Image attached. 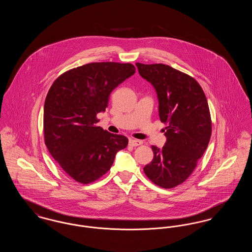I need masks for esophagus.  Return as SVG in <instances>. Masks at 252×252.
<instances>
[{
  "instance_id": "esophagus-1",
  "label": "esophagus",
  "mask_w": 252,
  "mask_h": 252,
  "mask_svg": "<svg viewBox=\"0 0 252 252\" xmlns=\"http://www.w3.org/2000/svg\"><path fill=\"white\" fill-rule=\"evenodd\" d=\"M142 144H143V142L140 141V140H134V139L129 140V144L132 146H138V145H141Z\"/></svg>"
}]
</instances>
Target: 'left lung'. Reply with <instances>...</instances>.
<instances>
[{"instance_id": "left-lung-1", "label": "left lung", "mask_w": 252, "mask_h": 252, "mask_svg": "<svg viewBox=\"0 0 252 252\" xmlns=\"http://www.w3.org/2000/svg\"><path fill=\"white\" fill-rule=\"evenodd\" d=\"M140 75L151 83L158 100V115L166 125V143L152 145L154 158L144 167L147 178L161 188L187 180L203 156L212 134L207 98L190 75L165 64L136 63Z\"/></svg>"}]
</instances>
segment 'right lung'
Wrapping results in <instances>:
<instances>
[{
  "mask_svg": "<svg viewBox=\"0 0 252 252\" xmlns=\"http://www.w3.org/2000/svg\"><path fill=\"white\" fill-rule=\"evenodd\" d=\"M135 70L130 63H89L62 73L51 86L44 103L45 144L77 182L100 179L127 146L126 137L96 126V115L106 110L111 92Z\"/></svg>",
  "mask_w": 252,
  "mask_h": 252,
  "instance_id": "1",
  "label": "right lung"
}]
</instances>
